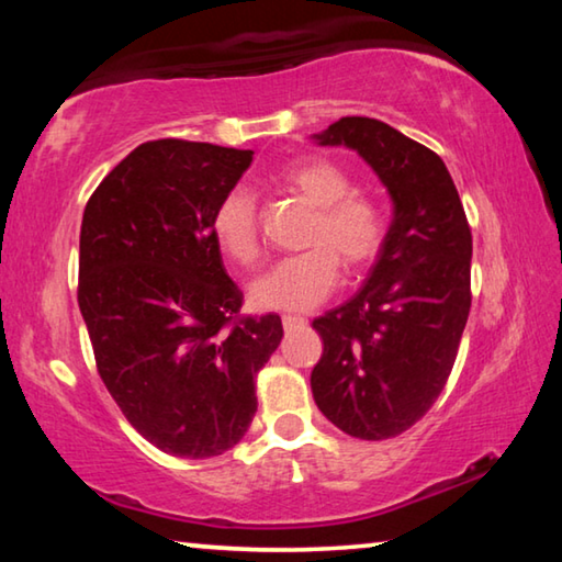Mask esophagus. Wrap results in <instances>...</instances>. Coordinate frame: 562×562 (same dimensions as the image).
<instances>
[{
    "label": "esophagus",
    "mask_w": 562,
    "mask_h": 562,
    "mask_svg": "<svg viewBox=\"0 0 562 562\" xmlns=\"http://www.w3.org/2000/svg\"><path fill=\"white\" fill-rule=\"evenodd\" d=\"M282 327H284V331L304 329V327H307V319H304V317H292V315H284V317H282Z\"/></svg>",
    "instance_id": "34e87169"
}]
</instances>
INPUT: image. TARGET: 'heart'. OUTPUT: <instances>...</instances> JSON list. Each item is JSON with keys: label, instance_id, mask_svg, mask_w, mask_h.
Wrapping results in <instances>:
<instances>
[{"label": "heart", "instance_id": "heart-1", "mask_svg": "<svg viewBox=\"0 0 562 562\" xmlns=\"http://www.w3.org/2000/svg\"><path fill=\"white\" fill-rule=\"evenodd\" d=\"M280 183L315 207L302 237L307 250L260 274L250 284V302L268 312H307L335 292L339 265L349 274H359L379 258L386 217L374 198L351 193V178L335 160H300L284 170ZM211 231L233 262L243 268L258 262V201L250 190L243 186L227 190L215 205Z\"/></svg>", "mask_w": 562, "mask_h": 562}]
</instances>
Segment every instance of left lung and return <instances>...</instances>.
I'll return each mask as SVG.
<instances>
[{
	"instance_id": "1",
	"label": "left lung",
	"mask_w": 562,
	"mask_h": 562,
	"mask_svg": "<svg viewBox=\"0 0 562 562\" xmlns=\"http://www.w3.org/2000/svg\"><path fill=\"white\" fill-rule=\"evenodd\" d=\"M315 140L357 150L394 217L361 290L312 322L325 345L312 396L355 439H392L429 412L453 369L471 310V227L443 160L389 123L345 116Z\"/></svg>"
}]
</instances>
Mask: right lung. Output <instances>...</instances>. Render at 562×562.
Masks as SVG:
<instances>
[{"label": "right lung", "mask_w": 562, "mask_h": 562, "mask_svg": "<svg viewBox=\"0 0 562 562\" xmlns=\"http://www.w3.org/2000/svg\"><path fill=\"white\" fill-rule=\"evenodd\" d=\"M252 150L164 138L140 144L89 198L79 310L99 374L144 439L211 459L258 412L255 374L282 339L280 315L237 317L211 221Z\"/></svg>", "instance_id": "obj_1"}]
</instances>
